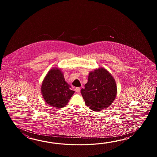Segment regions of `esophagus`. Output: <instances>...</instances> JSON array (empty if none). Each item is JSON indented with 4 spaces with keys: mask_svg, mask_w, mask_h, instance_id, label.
<instances>
[{
    "mask_svg": "<svg viewBox=\"0 0 157 157\" xmlns=\"http://www.w3.org/2000/svg\"><path fill=\"white\" fill-rule=\"evenodd\" d=\"M80 87H76V89H75V91H76V92H77V93H79L80 91Z\"/></svg>",
    "mask_w": 157,
    "mask_h": 157,
    "instance_id": "esophagus-1",
    "label": "esophagus"
}]
</instances>
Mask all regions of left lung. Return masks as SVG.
Here are the masks:
<instances>
[{"label":"left lung","instance_id":"obj_1","mask_svg":"<svg viewBox=\"0 0 157 157\" xmlns=\"http://www.w3.org/2000/svg\"><path fill=\"white\" fill-rule=\"evenodd\" d=\"M117 92L114 78L103 67L90 72L85 89L81 90L85 104L96 112L109 107L115 99Z\"/></svg>","mask_w":157,"mask_h":157}]
</instances>
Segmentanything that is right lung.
<instances>
[{
  "label": "right lung",
  "instance_id": "obj_1",
  "mask_svg": "<svg viewBox=\"0 0 157 157\" xmlns=\"http://www.w3.org/2000/svg\"><path fill=\"white\" fill-rule=\"evenodd\" d=\"M66 82L63 74L59 68H52L44 77L41 91L48 104L58 108L65 107L75 91Z\"/></svg>",
  "mask_w": 157,
  "mask_h": 157
}]
</instances>
